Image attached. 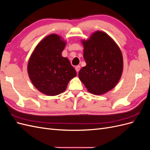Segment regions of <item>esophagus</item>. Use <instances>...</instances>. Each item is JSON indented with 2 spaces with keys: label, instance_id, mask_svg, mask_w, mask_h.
I'll list each match as a JSON object with an SVG mask.
<instances>
[{
  "label": "esophagus",
  "instance_id": "esophagus-1",
  "mask_svg": "<svg viewBox=\"0 0 150 150\" xmlns=\"http://www.w3.org/2000/svg\"><path fill=\"white\" fill-rule=\"evenodd\" d=\"M80 68H81V66H79V65H78V66H76V67H75V69H76V72H79V70H80Z\"/></svg>",
  "mask_w": 150,
  "mask_h": 150
}]
</instances>
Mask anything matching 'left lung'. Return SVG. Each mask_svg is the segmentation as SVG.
I'll return each instance as SVG.
<instances>
[{"mask_svg":"<svg viewBox=\"0 0 150 150\" xmlns=\"http://www.w3.org/2000/svg\"><path fill=\"white\" fill-rule=\"evenodd\" d=\"M86 66L79 72V78L88 91L102 94L118 83L123 69L121 50L110 36L101 31L83 40Z\"/></svg>","mask_w":150,"mask_h":150,"instance_id":"8db88e82","label":"left lung"}]
</instances>
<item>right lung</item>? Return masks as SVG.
<instances>
[{
	"mask_svg": "<svg viewBox=\"0 0 150 150\" xmlns=\"http://www.w3.org/2000/svg\"><path fill=\"white\" fill-rule=\"evenodd\" d=\"M66 42L57 34L45 38L36 46L29 59V78L40 92L56 96L66 89L69 81L76 76L69 61L61 55Z\"/></svg>",
	"mask_w": 150,
	"mask_h": 150,
	"instance_id": "1",
	"label": "right lung"
}]
</instances>
